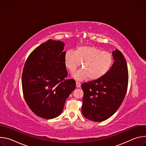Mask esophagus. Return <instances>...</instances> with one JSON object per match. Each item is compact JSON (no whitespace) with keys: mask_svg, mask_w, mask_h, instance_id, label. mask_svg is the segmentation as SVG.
I'll return each mask as SVG.
<instances>
[{"mask_svg":"<svg viewBox=\"0 0 146 146\" xmlns=\"http://www.w3.org/2000/svg\"><path fill=\"white\" fill-rule=\"evenodd\" d=\"M76 87L77 88H79L80 86H81V84L80 82H78V81H76Z\"/></svg>","mask_w":146,"mask_h":146,"instance_id":"34e87169","label":"esophagus"}]
</instances>
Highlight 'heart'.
Listing matches in <instances>:
<instances>
[{
    "mask_svg": "<svg viewBox=\"0 0 146 146\" xmlns=\"http://www.w3.org/2000/svg\"><path fill=\"white\" fill-rule=\"evenodd\" d=\"M64 62L71 73H73L81 63L82 69L73 74L76 79L82 80L89 77L90 80H95L109 71L113 63V56L110 52L102 51L97 47L83 46L78 47L74 52L66 51Z\"/></svg>",
    "mask_w": 146,
    "mask_h": 146,
    "instance_id": "b5f03b06",
    "label": "heart"
}]
</instances>
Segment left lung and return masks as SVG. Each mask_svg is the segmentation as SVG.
<instances>
[{"mask_svg":"<svg viewBox=\"0 0 146 146\" xmlns=\"http://www.w3.org/2000/svg\"><path fill=\"white\" fill-rule=\"evenodd\" d=\"M112 55L114 63L106 74L81 85L84 92L82 113L91 121L100 122L110 117L118 109L126 95L128 83L126 60L117 49Z\"/></svg>","mask_w":146,"mask_h":146,"instance_id":"left-lung-1","label":"left lung"}]
</instances>
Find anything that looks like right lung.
I'll list each match as a JSON object with an SVG mask.
<instances>
[{"instance_id":"right-lung-1","label":"right lung","mask_w":146,"mask_h":146,"mask_svg":"<svg viewBox=\"0 0 146 146\" xmlns=\"http://www.w3.org/2000/svg\"><path fill=\"white\" fill-rule=\"evenodd\" d=\"M65 43L48 40L29 55L22 75L23 94L27 105L37 116L52 119L63 111L65 103L76 88L73 79L65 80Z\"/></svg>"}]
</instances>
